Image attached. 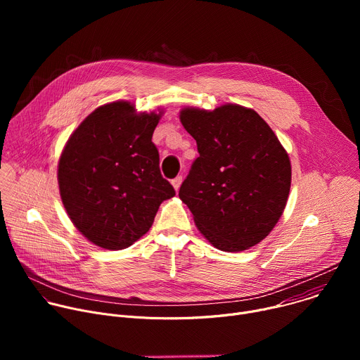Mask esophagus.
<instances>
[{
  "label": "esophagus",
  "mask_w": 360,
  "mask_h": 360,
  "mask_svg": "<svg viewBox=\"0 0 360 360\" xmlns=\"http://www.w3.org/2000/svg\"><path fill=\"white\" fill-rule=\"evenodd\" d=\"M182 176H176V178H174L172 179V186L175 188V191H178L179 189V186H181V184H182Z\"/></svg>",
  "instance_id": "esophagus-1"
}]
</instances>
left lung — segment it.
I'll return each mask as SVG.
<instances>
[{
  "label": "left lung",
  "instance_id": "8db88e82",
  "mask_svg": "<svg viewBox=\"0 0 360 360\" xmlns=\"http://www.w3.org/2000/svg\"><path fill=\"white\" fill-rule=\"evenodd\" d=\"M179 118L199 152L179 188L195 225L221 250L259 243L282 217L290 189V161L278 136L236 104L184 108Z\"/></svg>",
  "mask_w": 360,
  "mask_h": 360
}]
</instances>
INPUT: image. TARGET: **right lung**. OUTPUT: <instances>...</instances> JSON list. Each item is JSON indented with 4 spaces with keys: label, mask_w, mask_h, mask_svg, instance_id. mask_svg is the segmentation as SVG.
Masks as SVG:
<instances>
[{
    "label": "right lung",
    "mask_w": 360,
    "mask_h": 360,
    "mask_svg": "<svg viewBox=\"0 0 360 360\" xmlns=\"http://www.w3.org/2000/svg\"><path fill=\"white\" fill-rule=\"evenodd\" d=\"M162 112L136 114L117 101L89 114L58 162L64 208L75 228L104 249H125L145 235L160 205L175 195L152 142Z\"/></svg>",
    "instance_id": "1"
}]
</instances>
